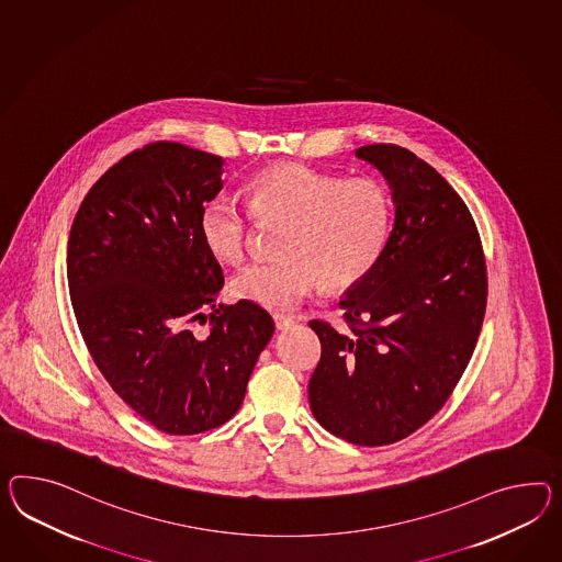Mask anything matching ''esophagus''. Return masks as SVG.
Wrapping results in <instances>:
<instances>
[{"label": "esophagus", "mask_w": 562, "mask_h": 562, "mask_svg": "<svg viewBox=\"0 0 562 562\" xmlns=\"http://www.w3.org/2000/svg\"><path fill=\"white\" fill-rule=\"evenodd\" d=\"M273 319L277 330H288L289 326L295 322L293 317L285 316V314H273Z\"/></svg>", "instance_id": "34e87169"}]
</instances>
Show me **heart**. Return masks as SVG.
Listing matches in <instances>:
<instances>
[{
	"label": "heart",
	"mask_w": 562,
	"mask_h": 562,
	"mask_svg": "<svg viewBox=\"0 0 562 562\" xmlns=\"http://www.w3.org/2000/svg\"><path fill=\"white\" fill-rule=\"evenodd\" d=\"M245 210L228 195L203 203L205 248L228 265L248 257L257 220L283 226L281 257L246 267L232 293L260 307L288 312L322 283L328 291L359 285L373 273L393 231L391 189L374 177L324 173L300 162L265 167L248 183Z\"/></svg>",
	"instance_id": "obj_1"
}]
</instances>
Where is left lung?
<instances>
[{
  "instance_id": "8db88e82",
  "label": "left lung",
  "mask_w": 562,
  "mask_h": 562,
  "mask_svg": "<svg viewBox=\"0 0 562 562\" xmlns=\"http://www.w3.org/2000/svg\"><path fill=\"white\" fill-rule=\"evenodd\" d=\"M355 153L385 175L395 220L383 259L340 300L348 330L310 322L322 345L310 405L334 436L385 447L432 419L461 381L487 265L467 203L426 160L395 145Z\"/></svg>"
}]
</instances>
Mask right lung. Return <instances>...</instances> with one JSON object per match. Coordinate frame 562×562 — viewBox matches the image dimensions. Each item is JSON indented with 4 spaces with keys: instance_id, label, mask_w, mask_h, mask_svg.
Returning <instances> with one entry per match:
<instances>
[{
    "instance_id": "1",
    "label": "right lung",
    "mask_w": 562,
    "mask_h": 562,
    "mask_svg": "<svg viewBox=\"0 0 562 562\" xmlns=\"http://www.w3.org/2000/svg\"><path fill=\"white\" fill-rule=\"evenodd\" d=\"M222 167L179 143L143 146L89 189L69 234L67 281L91 359L122 402L173 436L238 412L274 331L257 303H216L224 273L200 214L222 189ZM198 321L211 330L195 335Z\"/></svg>"
}]
</instances>
